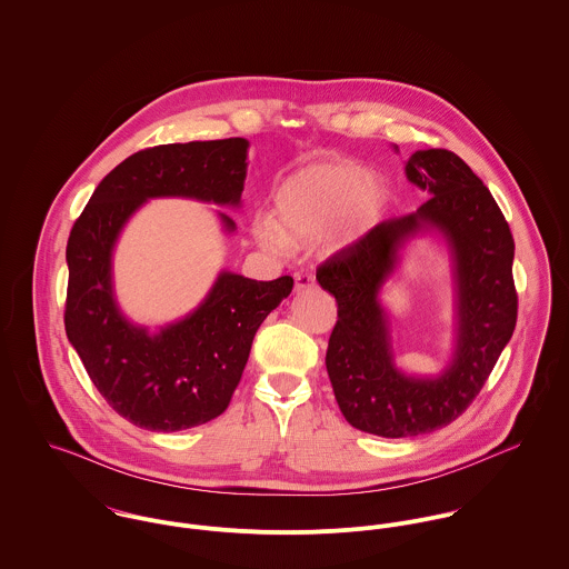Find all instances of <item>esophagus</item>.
<instances>
[{
	"label": "esophagus",
	"mask_w": 569,
	"mask_h": 569,
	"mask_svg": "<svg viewBox=\"0 0 569 569\" xmlns=\"http://www.w3.org/2000/svg\"><path fill=\"white\" fill-rule=\"evenodd\" d=\"M295 281H297V292H303V290H312V288H316V277L312 274V272H297L295 274Z\"/></svg>",
	"instance_id": "1"
}]
</instances>
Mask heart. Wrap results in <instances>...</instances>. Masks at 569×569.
<instances>
[{
    "label": "heart",
    "mask_w": 569,
    "mask_h": 569,
    "mask_svg": "<svg viewBox=\"0 0 569 569\" xmlns=\"http://www.w3.org/2000/svg\"><path fill=\"white\" fill-rule=\"evenodd\" d=\"M386 204L388 188L378 174L349 159H327L281 181L272 196V218L259 216L254 236L272 251L325 236L351 244L378 227Z\"/></svg>",
    "instance_id": "b5f03b06"
}]
</instances>
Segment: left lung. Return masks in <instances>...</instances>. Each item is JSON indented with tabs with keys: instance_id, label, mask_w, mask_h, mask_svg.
<instances>
[{
	"instance_id": "1",
	"label": "left lung",
	"mask_w": 569,
	"mask_h": 569,
	"mask_svg": "<svg viewBox=\"0 0 569 569\" xmlns=\"http://www.w3.org/2000/svg\"><path fill=\"white\" fill-rule=\"evenodd\" d=\"M406 177L430 198L408 216L381 220L316 268L320 288L338 303L325 356L336 401L353 428L383 439L428 435L456 421L482 390L517 322L515 240L489 188L442 148L417 150ZM426 226L448 238L459 288L457 353L435 380L408 379L393 369L377 301L398 249Z\"/></svg>"
}]
</instances>
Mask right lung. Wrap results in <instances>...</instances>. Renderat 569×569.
<instances>
[{"label":"right lung","instance_id":"1","mask_svg":"<svg viewBox=\"0 0 569 569\" xmlns=\"http://www.w3.org/2000/svg\"><path fill=\"white\" fill-rule=\"evenodd\" d=\"M242 137L139 150L111 170L67 240L64 331L107 403L137 428L179 432L222 415L242 379L254 331L290 292L292 277L254 281L222 272L202 306L159 333L130 325L116 306L111 251L148 198L188 196L240 204ZM227 231L236 222L220 213Z\"/></svg>","mask_w":569,"mask_h":569}]
</instances>
